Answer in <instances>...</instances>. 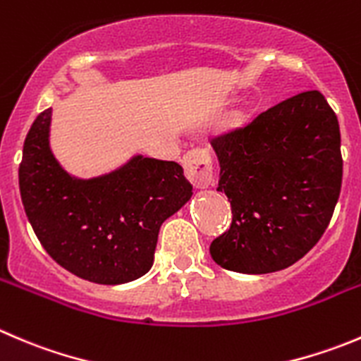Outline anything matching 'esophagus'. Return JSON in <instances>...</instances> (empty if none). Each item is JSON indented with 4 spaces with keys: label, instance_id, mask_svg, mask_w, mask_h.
Wrapping results in <instances>:
<instances>
[{
    "label": "esophagus",
    "instance_id": "esophagus-1",
    "mask_svg": "<svg viewBox=\"0 0 361 361\" xmlns=\"http://www.w3.org/2000/svg\"><path fill=\"white\" fill-rule=\"evenodd\" d=\"M181 164H183L185 174L194 183V187L206 188L212 183L213 162L209 152H206V149H190L183 155Z\"/></svg>",
    "mask_w": 361,
    "mask_h": 361
}]
</instances>
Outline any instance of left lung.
<instances>
[{
  "label": "left lung",
  "instance_id": "left-lung-1",
  "mask_svg": "<svg viewBox=\"0 0 361 361\" xmlns=\"http://www.w3.org/2000/svg\"><path fill=\"white\" fill-rule=\"evenodd\" d=\"M216 190L233 224L209 245L213 261L262 275L295 264L330 224L342 185L341 128L326 99L305 92L212 141Z\"/></svg>",
  "mask_w": 361,
  "mask_h": 361
}]
</instances>
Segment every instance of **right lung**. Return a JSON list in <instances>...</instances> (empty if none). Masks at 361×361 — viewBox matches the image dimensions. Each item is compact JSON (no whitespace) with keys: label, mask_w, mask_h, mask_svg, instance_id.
<instances>
[{"label":"right lung","mask_w":361,"mask_h":361,"mask_svg":"<svg viewBox=\"0 0 361 361\" xmlns=\"http://www.w3.org/2000/svg\"><path fill=\"white\" fill-rule=\"evenodd\" d=\"M51 118L49 107L33 121L19 166L24 212L42 247L95 284L142 277L153 266L160 226L192 197L183 167L134 155L102 176H72L51 149Z\"/></svg>","instance_id":"right-lung-1"}]
</instances>
